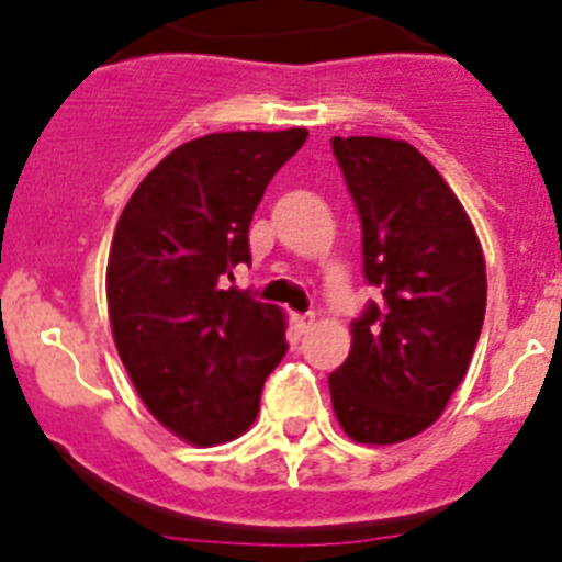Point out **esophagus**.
Masks as SVG:
<instances>
[{"label":"esophagus","instance_id":"1","mask_svg":"<svg viewBox=\"0 0 562 562\" xmlns=\"http://www.w3.org/2000/svg\"><path fill=\"white\" fill-rule=\"evenodd\" d=\"M312 321H315V315H292V324H295V329L301 335H306L312 329Z\"/></svg>","mask_w":562,"mask_h":562}]
</instances>
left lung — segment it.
<instances>
[{
  "instance_id": "left-lung-1",
  "label": "left lung",
  "mask_w": 562,
  "mask_h": 562,
  "mask_svg": "<svg viewBox=\"0 0 562 562\" xmlns=\"http://www.w3.org/2000/svg\"><path fill=\"white\" fill-rule=\"evenodd\" d=\"M362 227V276L376 286L331 371L340 428L394 445L441 416L479 342L486 270L479 236L441 173L411 143L331 137Z\"/></svg>"
}]
</instances>
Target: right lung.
<instances>
[{
  "label": "right lung",
  "instance_id": "right-lung-1",
  "mask_svg": "<svg viewBox=\"0 0 562 562\" xmlns=\"http://www.w3.org/2000/svg\"><path fill=\"white\" fill-rule=\"evenodd\" d=\"M306 128L222 132L173 148L132 193L106 267L109 321L134 389L193 445L236 439L286 355L284 315L227 286L250 220Z\"/></svg>",
  "mask_w": 562,
  "mask_h": 562
}]
</instances>
